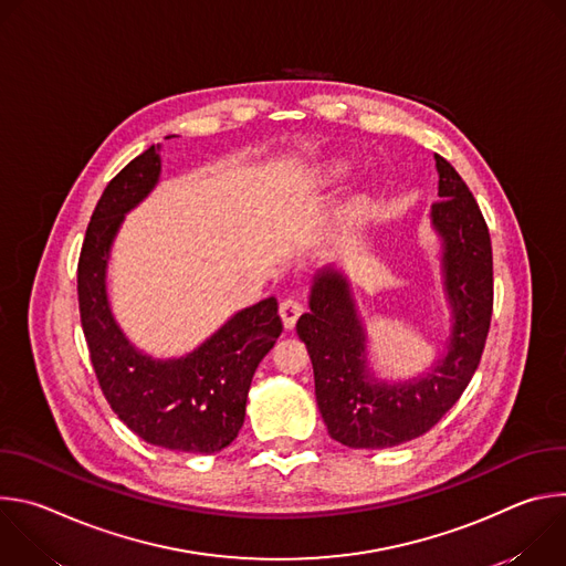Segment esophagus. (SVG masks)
Returning <instances> with one entry per match:
<instances>
[{"label": "esophagus", "mask_w": 566, "mask_h": 566, "mask_svg": "<svg viewBox=\"0 0 566 566\" xmlns=\"http://www.w3.org/2000/svg\"><path fill=\"white\" fill-rule=\"evenodd\" d=\"M302 313H304V304H302V302H297L295 297L282 300V304H280V315H282V322H284L286 329H293V327H295V322H297V317H300Z\"/></svg>", "instance_id": "34e87169"}]
</instances>
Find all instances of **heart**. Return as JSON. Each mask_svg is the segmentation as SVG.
<instances>
[{
    "label": "heart",
    "mask_w": 566,
    "mask_h": 566,
    "mask_svg": "<svg viewBox=\"0 0 566 566\" xmlns=\"http://www.w3.org/2000/svg\"><path fill=\"white\" fill-rule=\"evenodd\" d=\"M345 170H347V164H343V160H338V164H334V166L327 170V179H338Z\"/></svg>",
    "instance_id": "1"
}]
</instances>
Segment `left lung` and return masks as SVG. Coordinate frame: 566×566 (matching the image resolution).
<instances>
[{"instance_id": "obj_1", "label": "left lung", "mask_w": 566, "mask_h": 566, "mask_svg": "<svg viewBox=\"0 0 566 566\" xmlns=\"http://www.w3.org/2000/svg\"><path fill=\"white\" fill-rule=\"evenodd\" d=\"M432 223L443 237L446 291L454 311L450 349L421 380L382 385L365 367V332L343 275L319 273L297 336L313 363L315 400L327 432L343 446L380 450L412 441L454 406L479 367L493 317V247L470 188L439 154Z\"/></svg>"}]
</instances>
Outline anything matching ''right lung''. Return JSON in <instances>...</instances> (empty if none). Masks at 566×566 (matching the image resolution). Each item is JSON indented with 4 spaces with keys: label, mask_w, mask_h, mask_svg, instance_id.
I'll use <instances>...</instances> for the list:
<instances>
[{
    "label": "right lung",
    "mask_w": 566,
    "mask_h": 566,
    "mask_svg": "<svg viewBox=\"0 0 566 566\" xmlns=\"http://www.w3.org/2000/svg\"><path fill=\"white\" fill-rule=\"evenodd\" d=\"M154 145L105 188L77 260L80 322L101 389L118 419L143 441L181 452H219L247 417V398L260 360L282 334L277 300L244 308L195 354L151 360L120 334L105 293V266L123 214L158 181Z\"/></svg>",
    "instance_id": "obj_1"
}]
</instances>
